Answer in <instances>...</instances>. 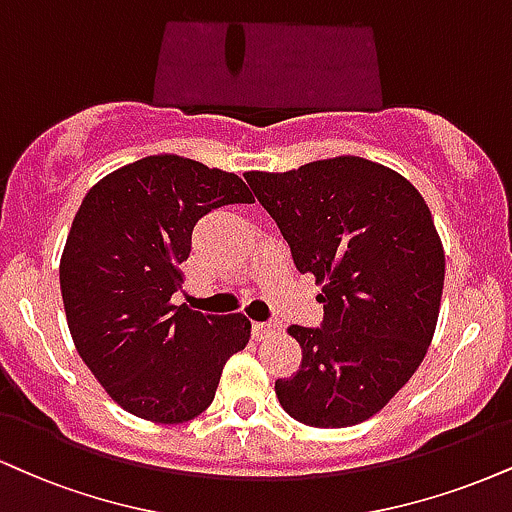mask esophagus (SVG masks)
<instances>
[{
	"instance_id": "obj_1",
	"label": "esophagus",
	"mask_w": 512,
	"mask_h": 512,
	"mask_svg": "<svg viewBox=\"0 0 512 512\" xmlns=\"http://www.w3.org/2000/svg\"><path fill=\"white\" fill-rule=\"evenodd\" d=\"M279 334V326L276 324H267V322H255L252 324V336L257 338V341H264V338Z\"/></svg>"
}]
</instances>
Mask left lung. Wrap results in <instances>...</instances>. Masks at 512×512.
Returning a JSON list of instances; mask_svg holds the SVG:
<instances>
[{"label": "left lung", "mask_w": 512, "mask_h": 512, "mask_svg": "<svg viewBox=\"0 0 512 512\" xmlns=\"http://www.w3.org/2000/svg\"><path fill=\"white\" fill-rule=\"evenodd\" d=\"M298 272L322 286V329L291 324L303 348L281 408L317 429L374 417L408 384L432 343L446 255L427 202L405 176L365 157L291 171H248Z\"/></svg>", "instance_id": "left-lung-1"}]
</instances>
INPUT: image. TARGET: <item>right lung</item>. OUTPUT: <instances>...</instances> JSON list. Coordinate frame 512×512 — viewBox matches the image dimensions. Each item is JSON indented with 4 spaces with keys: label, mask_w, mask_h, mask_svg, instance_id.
<instances>
[{
    "label": "right lung",
    "mask_w": 512,
    "mask_h": 512,
    "mask_svg": "<svg viewBox=\"0 0 512 512\" xmlns=\"http://www.w3.org/2000/svg\"><path fill=\"white\" fill-rule=\"evenodd\" d=\"M233 202L255 197L231 171L152 155L97 181L73 217L59 262L71 338L109 398L140 420H195L226 360L248 346L240 312L171 303L197 219Z\"/></svg>",
    "instance_id": "add662e5"
}]
</instances>
